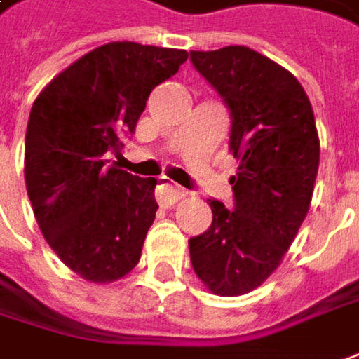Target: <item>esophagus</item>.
<instances>
[{
    "label": "esophagus",
    "mask_w": 359,
    "mask_h": 359,
    "mask_svg": "<svg viewBox=\"0 0 359 359\" xmlns=\"http://www.w3.org/2000/svg\"><path fill=\"white\" fill-rule=\"evenodd\" d=\"M184 196V191L177 187L175 182H170L168 179H161L158 180V189H156V198H158V203L164 205V207H170V205H175L179 198Z\"/></svg>",
    "instance_id": "34e87169"
}]
</instances>
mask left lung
Instances as JSON below:
<instances>
[{"instance_id":"obj_1","label":"left lung","mask_w":359,"mask_h":359,"mask_svg":"<svg viewBox=\"0 0 359 359\" xmlns=\"http://www.w3.org/2000/svg\"><path fill=\"white\" fill-rule=\"evenodd\" d=\"M231 114L233 207L209 201L210 226L189 239L191 263L217 295H243L271 275L309 210L320 138L297 78L245 46L191 52Z\"/></svg>"}]
</instances>
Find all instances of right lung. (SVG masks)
Returning a JSON list of instances; mask_svg holds the SVG:
<instances>
[{
  "label": "right lung",
  "instance_id": "right-lung-1",
  "mask_svg": "<svg viewBox=\"0 0 359 359\" xmlns=\"http://www.w3.org/2000/svg\"><path fill=\"white\" fill-rule=\"evenodd\" d=\"M184 50L112 41L41 90L25 130V187L48 245L94 283L116 281L140 261L156 217V179L116 163L150 92L179 72Z\"/></svg>",
  "mask_w": 359,
  "mask_h": 359
}]
</instances>
